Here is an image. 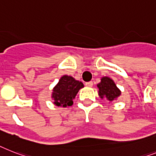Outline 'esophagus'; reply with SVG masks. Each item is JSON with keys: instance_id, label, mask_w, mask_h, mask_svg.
Instances as JSON below:
<instances>
[{"instance_id": "1", "label": "esophagus", "mask_w": 156, "mask_h": 156, "mask_svg": "<svg viewBox=\"0 0 156 156\" xmlns=\"http://www.w3.org/2000/svg\"><path fill=\"white\" fill-rule=\"evenodd\" d=\"M85 85H86L87 87H93V82H86V84Z\"/></svg>"}]
</instances>
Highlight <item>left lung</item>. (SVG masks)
Segmentation results:
<instances>
[{
    "label": "left lung",
    "mask_w": 156,
    "mask_h": 156,
    "mask_svg": "<svg viewBox=\"0 0 156 156\" xmlns=\"http://www.w3.org/2000/svg\"><path fill=\"white\" fill-rule=\"evenodd\" d=\"M98 87L99 89L98 94L100 98H107L110 102H113L121 94L114 81L108 77L102 78L101 82L98 84Z\"/></svg>",
    "instance_id": "left-lung-1"
}]
</instances>
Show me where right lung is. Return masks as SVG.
<instances>
[{
  "instance_id": "right-lung-1",
  "label": "right lung",
  "mask_w": 156,
  "mask_h": 156,
  "mask_svg": "<svg viewBox=\"0 0 156 156\" xmlns=\"http://www.w3.org/2000/svg\"><path fill=\"white\" fill-rule=\"evenodd\" d=\"M83 87L82 82L75 80L70 76H62L53 90L52 98L54 100V103L58 107L72 106L73 99L75 98L78 90Z\"/></svg>"
}]
</instances>
